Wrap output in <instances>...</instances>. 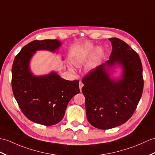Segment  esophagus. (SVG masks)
<instances>
[{
    "mask_svg": "<svg viewBox=\"0 0 155 155\" xmlns=\"http://www.w3.org/2000/svg\"><path fill=\"white\" fill-rule=\"evenodd\" d=\"M83 84H82V82H81V81H80L79 82V88H80V90L81 91L82 90V86H83Z\"/></svg>",
    "mask_w": 155,
    "mask_h": 155,
    "instance_id": "1",
    "label": "esophagus"
}]
</instances>
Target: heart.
Returning a JSON list of instances; mask_svg holds the SVG:
<instances>
[{
  "label": "heart",
  "instance_id": "obj_1",
  "mask_svg": "<svg viewBox=\"0 0 155 155\" xmlns=\"http://www.w3.org/2000/svg\"><path fill=\"white\" fill-rule=\"evenodd\" d=\"M95 49L96 51L94 52L93 59L88 64V67L91 68V69L94 67L97 61H98V59L102 55V50L100 48L96 49L94 45H93L92 44H86L85 45L82 46V48H79L77 50L74 55V63L76 65H78L79 64L85 62L91 57L92 53Z\"/></svg>",
  "mask_w": 155,
  "mask_h": 155
}]
</instances>
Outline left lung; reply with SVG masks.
<instances>
[{"instance_id":"1","label":"left lung","mask_w":155,"mask_h":155,"mask_svg":"<svg viewBox=\"0 0 155 155\" xmlns=\"http://www.w3.org/2000/svg\"><path fill=\"white\" fill-rule=\"evenodd\" d=\"M112 51L110 59L82 78L86 117L92 126L108 129L125 123L135 111L141 98L144 81L139 55L117 38H110ZM123 67L119 81L109 77V68Z\"/></svg>"}]
</instances>
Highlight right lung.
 Segmentation results:
<instances>
[{
    "instance_id": "1",
    "label": "right lung",
    "mask_w": 155,
    "mask_h": 155,
    "mask_svg": "<svg viewBox=\"0 0 155 155\" xmlns=\"http://www.w3.org/2000/svg\"><path fill=\"white\" fill-rule=\"evenodd\" d=\"M61 45L57 39L32 41L15 57L12 67V91L20 108L28 120L47 126L63 118L70 100L80 92L79 81L64 80L55 72L34 76L30 62L36 51L55 52Z\"/></svg>"
}]
</instances>
